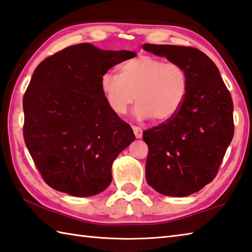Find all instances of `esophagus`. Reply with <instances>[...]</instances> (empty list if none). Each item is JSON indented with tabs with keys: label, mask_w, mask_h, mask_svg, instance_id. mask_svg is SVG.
I'll use <instances>...</instances> for the list:
<instances>
[{
	"label": "esophagus",
	"mask_w": 252,
	"mask_h": 252,
	"mask_svg": "<svg viewBox=\"0 0 252 252\" xmlns=\"http://www.w3.org/2000/svg\"><path fill=\"white\" fill-rule=\"evenodd\" d=\"M132 130H133V133H135V136L137 139H140V138L142 137V129L140 127H137V126H132Z\"/></svg>",
	"instance_id": "obj_1"
}]
</instances>
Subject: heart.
<instances>
[{
  "instance_id": "heart-1",
  "label": "heart",
  "mask_w": 252,
  "mask_h": 252,
  "mask_svg": "<svg viewBox=\"0 0 252 252\" xmlns=\"http://www.w3.org/2000/svg\"><path fill=\"white\" fill-rule=\"evenodd\" d=\"M102 94L116 115H124L135 100L138 120L152 117L156 122L171 120L181 109L188 91V75L182 65L164 63L141 55L120 65L119 76L102 75Z\"/></svg>"
}]
</instances>
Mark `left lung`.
Returning a JSON list of instances; mask_svg holds the SVG:
<instances>
[{
    "label": "left lung",
    "instance_id": "obj_1",
    "mask_svg": "<svg viewBox=\"0 0 252 252\" xmlns=\"http://www.w3.org/2000/svg\"><path fill=\"white\" fill-rule=\"evenodd\" d=\"M142 49L187 71L188 91L176 115L142 133L149 186L164 196L187 197L217 176L234 136L232 96L217 65L200 50L150 43Z\"/></svg>",
    "mask_w": 252,
    "mask_h": 252
}]
</instances>
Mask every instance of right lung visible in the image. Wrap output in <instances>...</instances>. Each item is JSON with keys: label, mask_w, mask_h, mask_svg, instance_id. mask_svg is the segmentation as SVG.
I'll list each match as a JSON object with an SVG mask.
<instances>
[{"label": "right lung", "mask_w": 252, "mask_h": 252, "mask_svg": "<svg viewBox=\"0 0 252 252\" xmlns=\"http://www.w3.org/2000/svg\"><path fill=\"white\" fill-rule=\"evenodd\" d=\"M136 55L80 43L49 56L33 71L23 99L24 139L55 190L90 197L111 184L112 164L135 133L107 106L100 80Z\"/></svg>", "instance_id": "obj_1"}]
</instances>
